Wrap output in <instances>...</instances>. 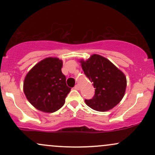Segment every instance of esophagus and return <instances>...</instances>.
I'll use <instances>...</instances> for the list:
<instances>
[{
    "label": "esophagus",
    "instance_id": "obj_1",
    "mask_svg": "<svg viewBox=\"0 0 155 155\" xmlns=\"http://www.w3.org/2000/svg\"><path fill=\"white\" fill-rule=\"evenodd\" d=\"M79 88H80V87H79V84H76V85H75V87H74V89H76V90H79Z\"/></svg>",
    "mask_w": 155,
    "mask_h": 155
}]
</instances>
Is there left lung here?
<instances>
[{
    "label": "left lung",
    "mask_w": 155,
    "mask_h": 155,
    "mask_svg": "<svg viewBox=\"0 0 155 155\" xmlns=\"http://www.w3.org/2000/svg\"><path fill=\"white\" fill-rule=\"evenodd\" d=\"M84 73L95 88L92 99L85 100L89 107L98 111L111 109L124 97L127 86L125 76L111 62L99 54L80 61Z\"/></svg>",
    "instance_id": "1"
}]
</instances>
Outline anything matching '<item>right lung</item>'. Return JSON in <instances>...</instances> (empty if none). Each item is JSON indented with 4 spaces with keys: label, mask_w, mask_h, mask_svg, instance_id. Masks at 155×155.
Segmentation results:
<instances>
[{
    "label": "right lung",
    "mask_w": 155,
    "mask_h": 155,
    "mask_svg": "<svg viewBox=\"0 0 155 155\" xmlns=\"http://www.w3.org/2000/svg\"><path fill=\"white\" fill-rule=\"evenodd\" d=\"M62 67L61 60L45 58L37 63L25 78V95L39 111L52 113L65 104V97L71 88L67 86Z\"/></svg>",
    "instance_id": "1"
}]
</instances>
